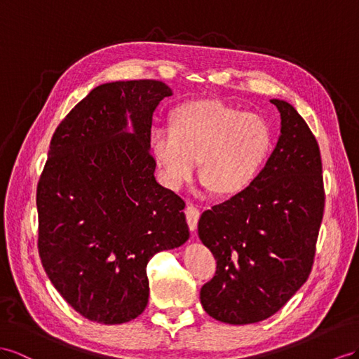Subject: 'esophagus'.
Segmentation results:
<instances>
[{
    "label": "esophagus",
    "mask_w": 359,
    "mask_h": 359,
    "mask_svg": "<svg viewBox=\"0 0 359 359\" xmlns=\"http://www.w3.org/2000/svg\"><path fill=\"white\" fill-rule=\"evenodd\" d=\"M185 214H187V222H188L189 229H191V231H196L197 223H198L200 215H201L200 209L197 206H194V205H188Z\"/></svg>",
    "instance_id": "34e87169"
}]
</instances>
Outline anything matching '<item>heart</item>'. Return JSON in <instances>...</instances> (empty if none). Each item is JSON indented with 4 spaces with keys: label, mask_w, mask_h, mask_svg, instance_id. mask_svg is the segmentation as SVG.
Returning a JSON list of instances; mask_svg holds the SVG:
<instances>
[{
    "label": "heart",
    "mask_w": 359,
    "mask_h": 359,
    "mask_svg": "<svg viewBox=\"0 0 359 359\" xmlns=\"http://www.w3.org/2000/svg\"><path fill=\"white\" fill-rule=\"evenodd\" d=\"M170 127H154L149 145L163 182L180 189L200 161V180L218 197L244 191L271 150V128L256 114L222 100H191L171 112Z\"/></svg>",
    "instance_id": "heart-1"
}]
</instances>
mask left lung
Here are the masks:
<instances>
[{
    "mask_svg": "<svg viewBox=\"0 0 359 359\" xmlns=\"http://www.w3.org/2000/svg\"><path fill=\"white\" fill-rule=\"evenodd\" d=\"M280 136L262 171L244 191L205 210L198 236L217 259L200 300L229 325L276 314L306 282L325 210L321 156L296 109L271 100Z\"/></svg>",
    "mask_w": 359,
    "mask_h": 359,
    "instance_id": "8db88e82",
    "label": "left lung"
}]
</instances>
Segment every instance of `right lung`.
Here are the masks:
<instances>
[{"label":"right lung","instance_id":"add662e5","mask_svg":"<svg viewBox=\"0 0 359 359\" xmlns=\"http://www.w3.org/2000/svg\"><path fill=\"white\" fill-rule=\"evenodd\" d=\"M170 95L158 80L100 85L50 142L36 194L39 256L54 288L90 321L142 314L147 264L189 238L185 201L156 182L149 151L153 112Z\"/></svg>","mask_w":359,"mask_h":359}]
</instances>
